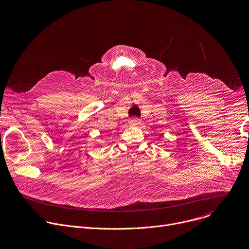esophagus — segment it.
Returning <instances> with one entry per match:
<instances>
[{
    "instance_id": "1",
    "label": "esophagus",
    "mask_w": 249,
    "mask_h": 249,
    "mask_svg": "<svg viewBox=\"0 0 249 249\" xmlns=\"http://www.w3.org/2000/svg\"><path fill=\"white\" fill-rule=\"evenodd\" d=\"M129 123H130L131 126H136V125H138V124L140 123V119L137 118V117H134V118H132V119L129 121Z\"/></svg>"
}]
</instances>
